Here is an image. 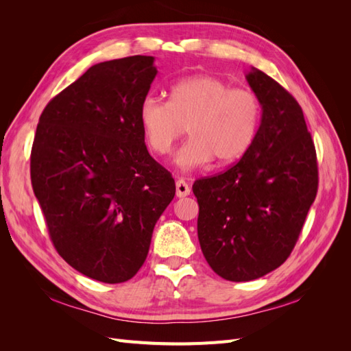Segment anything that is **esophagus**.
Here are the masks:
<instances>
[{"label": "esophagus", "instance_id": "1", "mask_svg": "<svg viewBox=\"0 0 351 351\" xmlns=\"http://www.w3.org/2000/svg\"><path fill=\"white\" fill-rule=\"evenodd\" d=\"M176 195L177 197H186L190 195V186L184 182L183 178H178L176 183Z\"/></svg>", "mask_w": 351, "mask_h": 351}]
</instances>
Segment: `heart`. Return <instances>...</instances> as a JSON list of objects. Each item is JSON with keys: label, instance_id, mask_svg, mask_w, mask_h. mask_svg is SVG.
<instances>
[{"label": "heart", "instance_id": "b5f03b06", "mask_svg": "<svg viewBox=\"0 0 351 351\" xmlns=\"http://www.w3.org/2000/svg\"><path fill=\"white\" fill-rule=\"evenodd\" d=\"M261 102L249 89L231 88L221 77L197 74L174 83L169 101L146 97L139 105V123L151 149L165 155L189 124L190 139L174 156L190 171L217 159L231 164L246 154L256 137Z\"/></svg>", "mask_w": 351, "mask_h": 351}]
</instances>
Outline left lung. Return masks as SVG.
Masks as SVG:
<instances>
[{
  "label": "left lung",
  "instance_id": "8db88e82",
  "mask_svg": "<svg viewBox=\"0 0 351 351\" xmlns=\"http://www.w3.org/2000/svg\"><path fill=\"white\" fill-rule=\"evenodd\" d=\"M262 115L250 149L226 173L196 180L197 237L209 267L252 281L290 256L317 192V164L300 105L280 83L246 73Z\"/></svg>",
  "mask_w": 351,
  "mask_h": 351
}]
</instances>
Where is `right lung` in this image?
Instances as JSON below:
<instances>
[{"label": "right lung", "instance_id": "obj_1", "mask_svg": "<svg viewBox=\"0 0 351 351\" xmlns=\"http://www.w3.org/2000/svg\"><path fill=\"white\" fill-rule=\"evenodd\" d=\"M155 58L92 66L40 114L30 178L52 243L70 267L107 284L133 278L176 183L149 155L139 105Z\"/></svg>", "mask_w": 351, "mask_h": 351}]
</instances>
